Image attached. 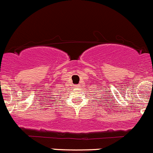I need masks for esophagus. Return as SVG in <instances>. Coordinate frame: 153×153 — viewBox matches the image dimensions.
Instances as JSON below:
<instances>
[{
  "label": "esophagus",
  "instance_id": "1",
  "mask_svg": "<svg viewBox=\"0 0 153 153\" xmlns=\"http://www.w3.org/2000/svg\"><path fill=\"white\" fill-rule=\"evenodd\" d=\"M76 87H77V86H76Z\"/></svg>",
  "mask_w": 153,
  "mask_h": 153
}]
</instances>
